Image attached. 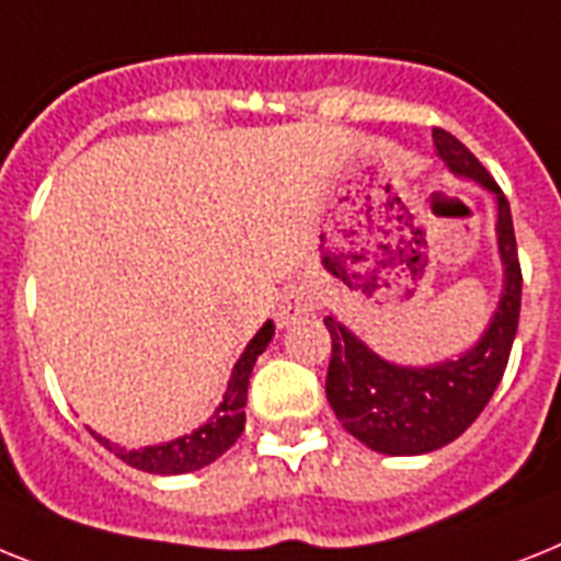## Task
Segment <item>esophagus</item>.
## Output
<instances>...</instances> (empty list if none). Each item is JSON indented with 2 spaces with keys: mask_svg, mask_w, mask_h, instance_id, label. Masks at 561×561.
Segmentation results:
<instances>
[{
  "mask_svg": "<svg viewBox=\"0 0 561 561\" xmlns=\"http://www.w3.org/2000/svg\"><path fill=\"white\" fill-rule=\"evenodd\" d=\"M312 312H314L312 289H307V286H289V289L280 295V300H277L275 321L280 330H286V327L304 321V318H309Z\"/></svg>",
  "mask_w": 561,
  "mask_h": 561,
  "instance_id": "1",
  "label": "esophagus"
}]
</instances>
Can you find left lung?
Returning a JSON list of instances; mask_svg holds the SVG:
<instances>
[{"mask_svg": "<svg viewBox=\"0 0 561 561\" xmlns=\"http://www.w3.org/2000/svg\"><path fill=\"white\" fill-rule=\"evenodd\" d=\"M433 142L450 174L473 180L496 197L502 295L470 350L427 367L387 360L335 314L323 318L332 337L327 401L350 436L383 456H424L456 442L496 392L519 327L522 270L511 203L488 169L453 134L436 128Z\"/></svg>", "mask_w": 561, "mask_h": 561, "instance_id": "left-lung-1", "label": "left lung"}]
</instances>
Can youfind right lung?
I'll list each match as a JSON object with an SVG mask.
<instances>
[{"label": "right lung", "mask_w": 561, "mask_h": 561, "mask_svg": "<svg viewBox=\"0 0 561 561\" xmlns=\"http://www.w3.org/2000/svg\"><path fill=\"white\" fill-rule=\"evenodd\" d=\"M272 335H275V323L266 321L261 330L254 332V337L247 344V350L240 353L238 364L229 375V387L224 392V401L217 404L211 419L201 424L197 430L186 433V436L171 438L163 444H148V447H137V450H125L119 444L100 438L103 447H108L117 458H123L125 465L137 467L142 473L154 476H180V473H194L201 467H208L211 461L224 456L231 444L238 442L247 424V392H249V378H252L254 360L263 355V350L270 346Z\"/></svg>", "instance_id": "obj_1"}]
</instances>
